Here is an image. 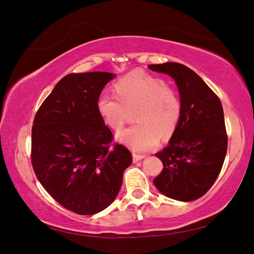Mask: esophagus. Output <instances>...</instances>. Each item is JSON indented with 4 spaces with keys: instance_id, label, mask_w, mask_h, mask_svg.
I'll use <instances>...</instances> for the list:
<instances>
[{
    "instance_id": "1",
    "label": "esophagus",
    "mask_w": 254,
    "mask_h": 254,
    "mask_svg": "<svg viewBox=\"0 0 254 254\" xmlns=\"http://www.w3.org/2000/svg\"><path fill=\"white\" fill-rule=\"evenodd\" d=\"M145 155L144 154H139V153H133V162H137V161H140L142 159H144Z\"/></svg>"
}]
</instances>
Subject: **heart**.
I'll return each instance as SVG.
<instances>
[{
  "label": "heart",
  "instance_id": "heart-1",
  "mask_svg": "<svg viewBox=\"0 0 254 254\" xmlns=\"http://www.w3.org/2000/svg\"><path fill=\"white\" fill-rule=\"evenodd\" d=\"M117 96L100 94L98 111L104 124L119 131L134 112V126L119 133V140L136 152H145L159 145L161 137L173 135L182 115V102L178 90L162 77L144 72H132L114 84Z\"/></svg>",
  "mask_w": 254,
  "mask_h": 254
}]
</instances>
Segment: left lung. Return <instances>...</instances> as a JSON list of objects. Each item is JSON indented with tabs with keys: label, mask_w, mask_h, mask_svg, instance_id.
<instances>
[{
	"label": "left lung",
	"mask_w": 254,
	"mask_h": 254,
	"mask_svg": "<svg viewBox=\"0 0 254 254\" xmlns=\"http://www.w3.org/2000/svg\"><path fill=\"white\" fill-rule=\"evenodd\" d=\"M149 67L173 77L182 102L181 119L169 145L155 153L163 169L153 183L171 199L196 200L213 186L227 154L222 104L205 82L183 64L168 62Z\"/></svg>",
	"instance_id": "1"
}]
</instances>
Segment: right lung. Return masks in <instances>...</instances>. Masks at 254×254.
<instances>
[{"label": "right lung", "mask_w": 254, "mask_h": 254, "mask_svg": "<svg viewBox=\"0 0 254 254\" xmlns=\"http://www.w3.org/2000/svg\"><path fill=\"white\" fill-rule=\"evenodd\" d=\"M115 75L72 73L41 104L32 127L31 161L36 178L63 207L81 215L104 210L132 163L96 111V100Z\"/></svg>", "instance_id": "1"}]
</instances>
